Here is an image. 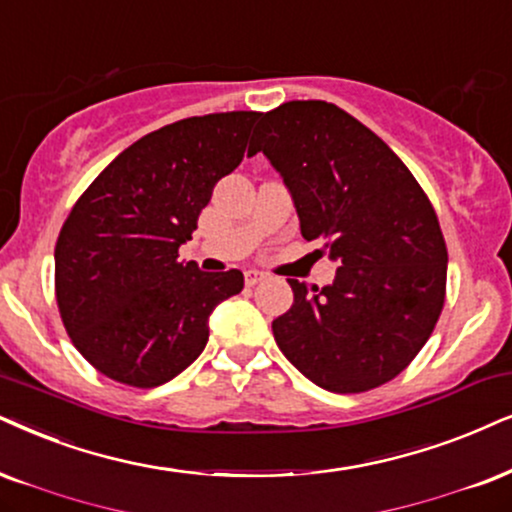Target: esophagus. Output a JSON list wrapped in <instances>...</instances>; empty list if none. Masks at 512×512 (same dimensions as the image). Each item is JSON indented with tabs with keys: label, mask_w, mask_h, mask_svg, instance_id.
<instances>
[{
	"label": "esophagus",
	"mask_w": 512,
	"mask_h": 512,
	"mask_svg": "<svg viewBox=\"0 0 512 512\" xmlns=\"http://www.w3.org/2000/svg\"><path fill=\"white\" fill-rule=\"evenodd\" d=\"M264 278H267V274H264V271H257V269L245 271V283H248V286H257V283L264 281Z\"/></svg>",
	"instance_id": "esophagus-1"
}]
</instances>
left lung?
<instances>
[{
  "mask_svg": "<svg viewBox=\"0 0 512 512\" xmlns=\"http://www.w3.org/2000/svg\"><path fill=\"white\" fill-rule=\"evenodd\" d=\"M260 151L293 196L302 236L338 262L331 286L288 278L295 302L271 323L276 345L323 390L387 383L444 307L449 255L435 208L397 153L335 103L262 113L248 153Z\"/></svg>",
  "mask_w": 512,
  "mask_h": 512,
  "instance_id": "left-lung-1",
  "label": "left lung"
}]
</instances>
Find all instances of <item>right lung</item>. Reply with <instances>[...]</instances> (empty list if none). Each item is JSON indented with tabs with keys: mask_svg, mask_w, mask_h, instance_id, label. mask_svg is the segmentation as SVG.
<instances>
[{
	"mask_svg": "<svg viewBox=\"0 0 512 512\" xmlns=\"http://www.w3.org/2000/svg\"><path fill=\"white\" fill-rule=\"evenodd\" d=\"M262 113L186 118L125 148L58 234L56 302L77 352L108 378L158 387L208 345V319L243 274L179 262L212 189L241 165Z\"/></svg>",
	"mask_w": 512,
	"mask_h": 512,
	"instance_id": "add662e5",
	"label": "right lung"
}]
</instances>
